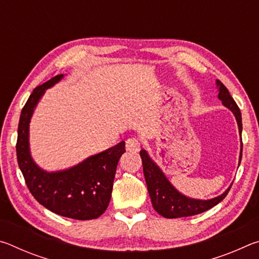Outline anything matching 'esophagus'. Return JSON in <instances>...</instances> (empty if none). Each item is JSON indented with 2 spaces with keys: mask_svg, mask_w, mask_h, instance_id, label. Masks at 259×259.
Segmentation results:
<instances>
[{
  "mask_svg": "<svg viewBox=\"0 0 259 259\" xmlns=\"http://www.w3.org/2000/svg\"><path fill=\"white\" fill-rule=\"evenodd\" d=\"M125 148L126 151L137 153L140 150V142L138 138H129L125 142Z\"/></svg>",
  "mask_w": 259,
  "mask_h": 259,
  "instance_id": "obj_1",
  "label": "esophagus"
}]
</instances>
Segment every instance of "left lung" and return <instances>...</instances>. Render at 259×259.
<instances>
[{
    "instance_id": "left-lung-1",
    "label": "left lung",
    "mask_w": 259,
    "mask_h": 259,
    "mask_svg": "<svg viewBox=\"0 0 259 259\" xmlns=\"http://www.w3.org/2000/svg\"><path fill=\"white\" fill-rule=\"evenodd\" d=\"M216 85L218 89V99L222 100L223 105L234 114L241 137V134H242V119H241L240 108L234 102V99L231 97L227 88L221 81L216 80ZM140 157H142L143 161L144 176H145L147 190L148 193H150L153 208L155 209L157 213L165 218L188 217L207 211V210L211 209L214 205L221 202V201L224 200L232 186L230 185V187L223 194L209 200L188 198V196L184 195L183 193L179 192L169 182V179L166 178L160 166L148 155L147 151H140ZM241 157H242V139H241L239 165L241 162Z\"/></svg>"
}]
</instances>
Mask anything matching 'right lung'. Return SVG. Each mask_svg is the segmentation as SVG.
Wrapping results in <instances>:
<instances>
[{"label": "right lung", "instance_id": "1", "mask_svg": "<svg viewBox=\"0 0 259 259\" xmlns=\"http://www.w3.org/2000/svg\"><path fill=\"white\" fill-rule=\"evenodd\" d=\"M63 77L64 74L52 77L30 94L20 114L17 159L26 185L38 203L59 216L89 221L98 218L108 207L116 166L125 152V143L121 142L58 171H47L35 163L29 148L30 119L46 90Z\"/></svg>", "mask_w": 259, "mask_h": 259}]
</instances>
